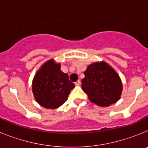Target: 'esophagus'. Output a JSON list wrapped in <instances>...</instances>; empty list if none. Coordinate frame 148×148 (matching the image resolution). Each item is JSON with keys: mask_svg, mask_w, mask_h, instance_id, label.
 I'll use <instances>...</instances> for the list:
<instances>
[{"mask_svg": "<svg viewBox=\"0 0 148 148\" xmlns=\"http://www.w3.org/2000/svg\"><path fill=\"white\" fill-rule=\"evenodd\" d=\"M75 86H79L81 84V82L79 80H78L76 82H75Z\"/></svg>", "mask_w": 148, "mask_h": 148, "instance_id": "1", "label": "esophagus"}]
</instances>
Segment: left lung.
<instances>
[{"label": "left lung", "instance_id": "8db88e82", "mask_svg": "<svg viewBox=\"0 0 148 148\" xmlns=\"http://www.w3.org/2000/svg\"><path fill=\"white\" fill-rule=\"evenodd\" d=\"M82 88L91 102L108 107L121 98L122 83L118 73L104 61L92 63L84 73Z\"/></svg>", "mask_w": 148, "mask_h": 148}]
</instances>
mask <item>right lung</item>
<instances>
[{
    "instance_id": "obj_1",
    "label": "right lung",
    "mask_w": 148,
    "mask_h": 148,
    "mask_svg": "<svg viewBox=\"0 0 148 148\" xmlns=\"http://www.w3.org/2000/svg\"><path fill=\"white\" fill-rule=\"evenodd\" d=\"M32 92L35 101L44 108L56 109L68 99L75 84L66 73L61 70V64L53 59L44 63L32 81Z\"/></svg>"
}]
</instances>
